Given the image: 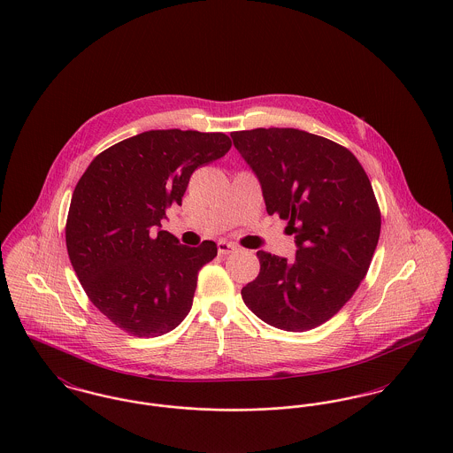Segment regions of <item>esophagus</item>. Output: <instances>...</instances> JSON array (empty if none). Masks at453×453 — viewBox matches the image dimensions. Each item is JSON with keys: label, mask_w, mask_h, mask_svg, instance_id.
Masks as SVG:
<instances>
[{"label": "esophagus", "mask_w": 453, "mask_h": 453, "mask_svg": "<svg viewBox=\"0 0 453 453\" xmlns=\"http://www.w3.org/2000/svg\"><path fill=\"white\" fill-rule=\"evenodd\" d=\"M217 250H219L220 255H227V253L236 250V245H234V243H231V242L220 240V242L217 243Z\"/></svg>", "instance_id": "1"}]
</instances>
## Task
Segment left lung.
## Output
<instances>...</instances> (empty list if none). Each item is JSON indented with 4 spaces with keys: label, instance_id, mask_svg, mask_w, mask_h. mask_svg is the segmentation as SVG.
<instances>
[{
    "label": "left lung",
    "instance_id": "obj_1",
    "mask_svg": "<svg viewBox=\"0 0 453 453\" xmlns=\"http://www.w3.org/2000/svg\"><path fill=\"white\" fill-rule=\"evenodd\" d=\"M231 137L260 182L267 213L288 220L297 245L290 262L257 251L260 273L242 297L271 326L316 328L351 299L377 249L380 210L370 179L349 150L297 128Z\"/></svg>",
    "mask_w": 453,
    "mask_h": 453
}]
</instances>
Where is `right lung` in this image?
Instances as JSON below:
<instances>
[{"label":"right lung","instance_id":"right-lung-1","mask_svg":"<svg viewBox=\"0 0 453 453\" xmlns=\"http://www.w3.org/2000/svg\"><path fill=\"white\" fill-rule=\"evenodd\" d=\"M231 150L226 134L150 130L102 151L78 180L65 222L69 260L88 299L134 337L168 334L191 311L213 242L157 231L193 172Z\"/></svg>","mask_w":453,"mask_h":453}]
</instances>
